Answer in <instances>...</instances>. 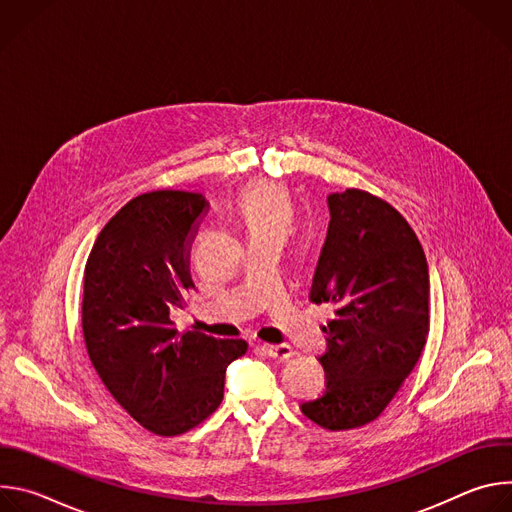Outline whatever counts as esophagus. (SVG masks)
<instances>
[{"label": "esophagus", "instance_id": "34e87169", "mask_svg": "<svg viewBox=\"0 0 512 512\" xmlns=\"http://www.w3.org/2000/svg\"><path fill=\"white\" fill-rule=\"evenodd\" d=\"M261 348L265 350L267 356L277 358V360H287V358L294 356V348L287 346V344H263Z\"/></svg>", "mask_w": 512, "mask_h": 512}]
</instances>
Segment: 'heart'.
Returning <instances> with one entry per match:
<instances>
[{
    "instance_id": "obj_1",
    "label": "heart",
    "mask_w": 512,
    "mask_h": 512,
    "mask_svg": "<svg viewBox=\"0 0 512 512\" xmlns=\"http://www.w3.org/2000/svg\"><path fill=\"white\" fill-rule=\"evenodd\" d=\"M239 210L249 235H277L285 239L294 227V206L279 184L255 180L239 194Z\"/></svg>"
}]
</instances>
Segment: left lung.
<instances>
[{"mask_svg": "<svg viewBox=\"0 0 512 512\" xmlns=\"http://www.w3.org/2000/svg\"><path fill=\"white\" fill-rule=\"evenodd\" d=\"M330 225L310 300L332 304L326 389L302 413L330 431L375 421L417 364L429 334V269L409 223L387 200L348 188L328 196Z\"/></svg>", "mask_w": 512, "mask_h": 512, "instance_id": "left-lung-1", "label": "left lung"}]
</instances>
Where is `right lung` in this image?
<instances>
[{
	"instance_id": "1",
	"label": "right lung",
	"mask_w": 512,
	"mask_h": 512,
	"mask_svg": "<svg viewBox=\"0 0 512 512\" xmlns=\"http://www.w3.org/2000/svg\"><path fill=\"white\" fill-rule=\"evenodd\" d=\"M208 210L202 194L145 192L99 233L85 265L83 336L113 399L148 431L180 435L223 401L225 371L247 352L239 338L178 330L186 308L190 247Z\"/></svg>"
}]
</instances>
